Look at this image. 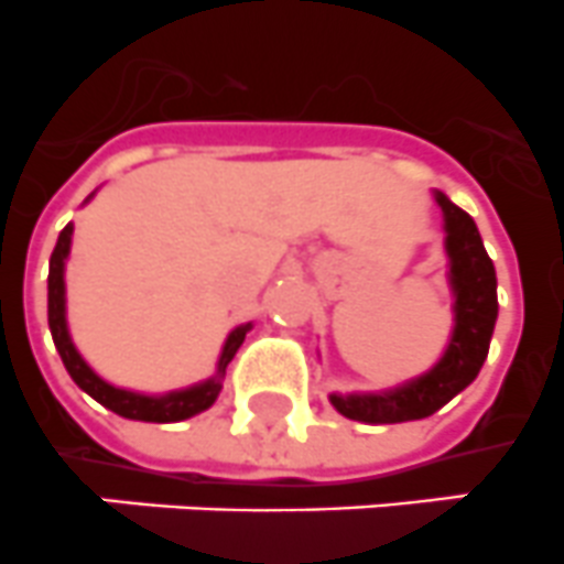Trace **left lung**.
I'll return each instance as SVG.
<instances>
[{
	"label": "left lung",
	"instance_id": "obj_1",
	"mask_svg": "<svg viewBox=\"0 0 564 564\" xmlns=\"http://www.w3.org/2000/svg\"><path fill=\"white\" fill-rule=\"evenodd\" d=\"M444 216V252L449 258V292H453V334L444 354L421 377L377 393H332L328 402L339 415L362 424H399L427 419L449 399L469 388L489 354L497 319V275L486 256L484 238L469 213L435 191Z\"/></svg>",
	"mask_w": 564,
	"mask_h": 564
}]
</instances>
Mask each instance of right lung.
<instances>
[{
	"label": "right lung",
	"instance_id": "add662e5",
	"mask_svg": "<svg viewBox=\"0 0 564 564\" xmlns=\"http://www.w3.org/2000/svg\"><path fill=\"white\" fill-rule=\"evenodd\" d=\"M93 196H86V202L93 199ZM73 230L75 227L73 221H69V225L58 232L55 250L53 256H50V278H47L50 334H53V343L61 354V362H64L67 373L73 377V382L78 384L84 393L93 395L95 402L104 404L106 410H111V413H118L131 421H156V424H169V421H185L191 419V415L210 408L221 393V382H225L227 365H230V359L236 357V351L241 348V343H245L252 323H241V326H236L230 334H227L225 345H221L219 362H216V373H213L210 379H202V382L196 384H187V388H180V390H169V393H160V395L137 393V390H126V388H118V384L106 382L104 377L95 373L93 365L80 357V351L73 343V334H69L67 281H64V275H67L69 250H73Z\"/></svg>",
	"mask_w": 564,
	"mask_h": 564
}]
</instances>
